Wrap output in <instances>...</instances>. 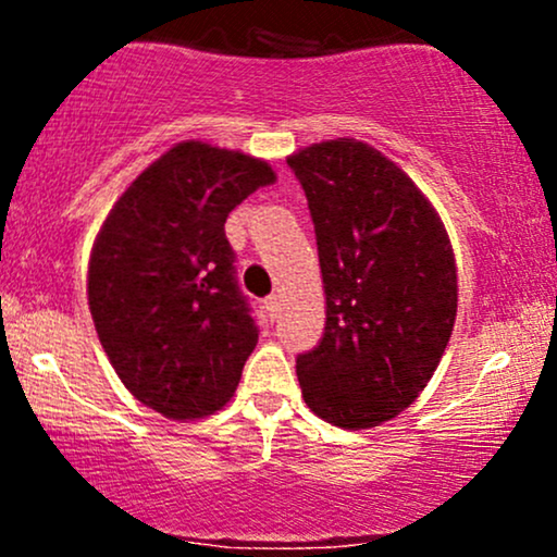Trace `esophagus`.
Masks as SVG:
<instances>
[{
    "mask_svg": "<svg viewBox=\"0 0 557 557\" xmlns=\"http://www.w3.org/2000/svg\"><path fill=\"white\" fill-rule=\"evenodd\" d=\"M264 306H267V311H270L272 319H277L280 309H283V304H280V296H270L264 300Z\"/></svg>",
    "mask_w": 557,
    "mask_h": 557,
    "instance_id": "34e87169",
    "label": "esophagus"
}]
</instances>
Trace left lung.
<instances>
[{"label": "left lung", "mask_w": 557, "mask_h": 557, "mask_svg": "<svg viewBox=\"0 0 557 557\" xmlns=\"http://www.w3.org/2000/svg\"><path fill=\"white\" fill-rule=\"evenodd\" d=\"M309 201L327 324L298 354L304 400L343 430L398 417L426 387L456 322V261L432 203L356 138L287 157Z\"/></svg>", "instance_id": "obj_1"}]
</instances>
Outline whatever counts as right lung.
Returning a JSON list of instances; mask_svg holds the SVG:
<instances>
[{
	"label": "right lung",
	"instance_id": "add662e5",
	"mask_svg": "<svg viewBox=\"0 0 557 557\" xmlns=\"http://www.w3.org/2000/svg\"><path fill=\"white\" fill-rule=\"evenodd\" d=\"M274 183L240 151L188 140L120 196L94 243L88 306L114 372L168 419L220 411L257 348L225 220Z\"/></svg>",
	"mask_w": 557,
	"mask_h": 557
}]
</instances>
